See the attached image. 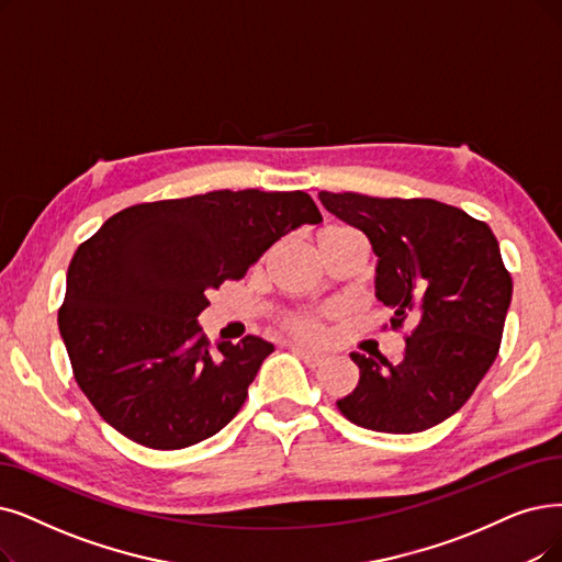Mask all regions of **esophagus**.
<instances>
[{"label":"esophagus","instance_id":"34e87169","mask_svg":"<svg viewBox=\"0 0 562 562\" xmlns=\"http://www.w3.org/2000/svg\"><path fill=\"white\" fill-rule=\"evenodd\" d=\"M290 350H293L297 357H302L308 367H318L325 357L321 350H313V348H306L300 344H290Z\"/></svg>","mask_w":562,"mask_h":562}]
</instances>
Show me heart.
Here are the masks:
<instances>
[{
    "mask_svg": "<svg viewBox=\"0 0 562 562\" xmlns=\"http://www.w3.org/2000/svg\"><path fill=\"white\" fill-rule=\"evenodd\" d=\"M341 233H355V231H350V228H346V226H327V228H323V231L318 233V237H325V235H341ZM290 325H293L295 331L306 334V336H311L313 331H316V323H313V321H293Z\"/></svg>",
    "mask_w": 562,
    "mask_h": 562,
    "instance_id": "1",
    "label": "heart"
}]
</instances>
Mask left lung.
Wrapping results in <instances>:
<instances>
[{"label": "left lung", "instance_id": "obj_1", "mask_svg": "<svg viewBox=\"0 0 562 562\" xmlns=\"http://www.w3.org/2000/svg\"><path fill=\"white\" fill-rule=\"evenodd\" d=\"M327 212L362 231L375 254V300L401 327L419 316L398 362L350 352L357 387L336 401L357 426L419 434L452 417L501 348L512 277L486 223L431 198L318 193Z\"/></svg>", "mask_w": 562, "mask_h": 562}]
</instances>
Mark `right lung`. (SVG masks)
I'll return each mask as SVG.
<instances>
[{"instance_id":"add662e5","label":"right lung","mask_w":562,"mask_h":562,"mask_svg":"<svg viewBox=\"0 0 562 562\" xmlns=\"http://www.w3.org/2000/svg\"><path fill=\"white\" fill-rule=\"evenodd\" d=\"M323 216L304 191H212L133 205L78 246L59 334L97 413L133 442L182 450L218 434L274 346L210 341L207 295Z\"/></svg>"}]
</instances>
